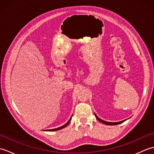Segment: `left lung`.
Returning a JSON list of instances; mask_svg holds the SVG:
<instances>
[{
  "mask_svg": "<svg viewBox=\"0 0 154 154\" xmlns=\"http://www.w3.org/2000/svg\"><path fill=\"white\" fill-rule=\"evenodd\" d=\"M94 116H95V117L97 118V119L98 120L100 121V122H101L104 124H106V125H116V124H119L122 123L123 122H124V121L126 120H122V121H120V122H106V121H104L103 120H101L100 119H99V118L96 115V114H94Z\"/></svg>",
  "mask_w": 154,
  "mask_h": 154,
  "instance_id": "left-lung-1",
  "label": "left lung"
}]
</instances>
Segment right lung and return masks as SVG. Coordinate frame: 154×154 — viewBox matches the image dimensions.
Wrapping results in <instances>:
<instances>
[{"label": "right lung", "instance_id": "1", "mask_svg": "<svg viewBox=\"0 0 154 154\" xmlns=\"http://www.w3.org/2000/svg\"><path fill=\"white\" fill-rule=\"evenodd\" d=\"M71 119L69 120V121L68 122L65 124H64L63 126H61V127H59V128H54V129H51V130H48L47 131H56V130H61V129H63V128H65L69 124V122H70V121H71Z\"/></svg>", "mask_w": 154, "mask_h": 154}]
</instances>
